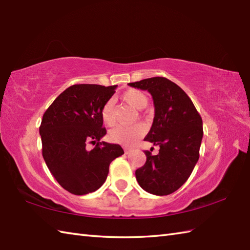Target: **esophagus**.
<instances>
[{"mask_svg":"<svg viewBox=\"0 0 250 250\" xmlns=\"http://www.w3.org/2000/svg\"><path fill=\"white\" fill-rule=\"evenodd\" d=\"M131 152H132V150L130 149V148L125 147V155H129V153H131Z\"/></svg>","mask_w":250,"mask_h":250,"instance_id":"1","label":"esophagus"}]
</instances>
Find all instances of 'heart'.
<instances>
[{"mask_svg":"<svg viewBox=\"0 0 250 250\" xmlns=\"http://www.w3.org/2000/svg\"><path fill=\"white\" fill-rule=\"evenodd\" d=\"M122 100L136 109H143L148 104L147 95L141 90L136 89H131L125 92L122 94ZM101 117L106 125H113L115 124V103L113 100L107 101L103 105L101 109ZM143 134H144L143 125L135 124L132 125L116 126L113 130H110L108 137L111 142L117 143V144L130 146L139 140Z\"/></svg>","mask_w":250,"mask_h":250,"instance_id":"1","label":"heart"}]
</instances>
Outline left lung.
<instances>
[{"mask_svg":"<svg viewBox=\"0 0 250 250\" xmlns=\"http://www.w3.org/2000/svg\"><path fill=\"white\" fill-rule=\"evenodd\" d=\"M129 86L151 94L155 117L145 141L160 147L156 156L145 151L146 162L135 171L136 180L151 194H171L187 182L199 160L202 118L184 90L167 78H146Z\"/></svg>","mask_w":250,"mask_h":250,"instance_id":"1","label":"left lung"}]
</instances>
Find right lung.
Masks as SVG:
<instances>
[{"label":"right lung","mask_w":250,"mask_h":250,"mask_svg":"<svg viewBox=\"0 0 250 250\" xmlns=\"http://www.w3.org/2000/svg\"><path fill=\"white\" fill-rule=\"evenodd\" d=\"M116 86L73 84L45 111L40 126L43 158L52 176L68 192H94L107 178L109 164L124 155L120 145L100 140L106 134L101 109ZM88 142L96 144L86 149Z\"/></svg>","instance_id":"add662e5"}]
</instances>
